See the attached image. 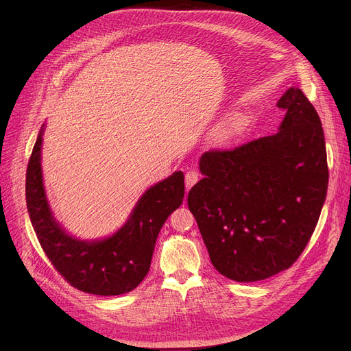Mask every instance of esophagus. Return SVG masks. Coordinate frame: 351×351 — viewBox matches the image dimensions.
<instances>
[{
  "mask_svg": "<svg viewBox=\"0 0 351 351\" xmlns=\"http://www.w3.org/2000/svg\"><path fill=\"white\" fill-rule=\"evenodd\" d=\"M199 180V173L196 171H189L185 175V185H186V191L191 189L195 183Z\"/></svg>",
  "mask_w": 351,
  "mask_h": 351,
  "instance_id": "esophagus-1",
  "label": "esophagus"
}]
</instances>
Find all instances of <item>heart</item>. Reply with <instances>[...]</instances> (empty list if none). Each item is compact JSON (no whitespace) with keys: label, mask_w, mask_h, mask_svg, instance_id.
I'll list each match as a JSON object with an SVG mask.
<instances>
[{"label":"heart","mask_w":351,"mask_h":351,"mask_svg":"<svg viewBox=\"0 0 351 351\" xmlns=\"http://www.w3.org/2000/svg\"><path fill=\"white\" fill-rule=\"evenodd\" d=\"M237 128V118H229L222 126H220L216 131V136L217 139H226L228 136H230Z\"/></svg>","instance_id":"obj_1"}]
</instances>
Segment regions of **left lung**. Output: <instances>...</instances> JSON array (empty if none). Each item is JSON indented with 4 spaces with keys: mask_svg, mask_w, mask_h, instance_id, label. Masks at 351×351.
<instances>
[{
    "mask_svg": "<svg viewBox=\"0 0 351 351\" xmlns=\"http://www.w3.org/2000/svg\"><path fill=\"white\" fill-rule=\"evenodd\" d=\"M278 106V134L200 156L188 206L215 269L236 282L289 269L316 229L328 183L322 121L299 88Z\"/></svg>",
    "mask_w": 351,
    "mask_h": 351,
    "instance_id": "left-lung-1",
    "label": "left lung"
}]
</instances>
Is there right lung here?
Masks as SVG:
<instances>
[{"instance_id": "obj_1", "label": "right lung", "mask_w": 351, "mask_h": 351, "mask_svg": "<svg viewBox=\"0 0 351 351\" xmlns=\"http://www.w3.org/2000/svg\"><path fill=\"white\" fill-rule=\"evenodd\" d=\"M44 125L28 160L27 209L40 245L52 266L75 289L97 296L134 290L149 271L160 228L185 196L180 171L147 189L125 225L102 241H80L55 220L44 189L41 147Z\"/></svg>"}]
</instances>
